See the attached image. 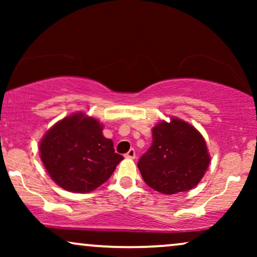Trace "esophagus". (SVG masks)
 <instances>
[{
    "label": "esophagus",
    "mask_w": 257,
    "mask_h": 257,
    "mask_svg": "<svg viewBox=\"0 0 257 257\" xmlns=\"http://www.w3.org/2000/svg\"><path fill=\"white\" fill-rule=\"evenodd\" d=\"M125 158H127V159H135V158H136V151L131 149L127 153L125 154Z\"/></svg>",
    "instance_id": "esophagus-1"
}]
</instances>
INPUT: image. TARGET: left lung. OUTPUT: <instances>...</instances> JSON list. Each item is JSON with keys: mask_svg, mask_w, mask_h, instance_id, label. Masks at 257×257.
I'll return each instance as SVG.
<instances>
[{"mask_svg": "<svg viewBox=\"0 0 257 257\" xmlns=\"http://www.w3.org/2000/svg\"><path fill=\"white\" fill-rule=\"evenodd\" d=\"M152 145L138 161L144 181L163 194H177L195 187L210 158L198 130L178 118L160 121L152 130Z\"/></svg>", "mask_w": 257, "mask_h": 257, "instance_id": "1", "label": "left lung"}]
</instances>
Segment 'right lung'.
<instances>
[{"label":"right lung","instance_id":"add662e5","mask_svg":"<svg viewBox=\"0 0 257 257\" xmlns=\"http://www.w3.org/2000/svg\"><path fill=\"white\" fill-rule=\"evenodd\" d=\"M41 159L52 180L65 191L89 193L108 180L124 159L103 136L97 119L79 112L55 124L40 144Z\"/></svg>","mask_w":257,"mask_h":257}]
</instances>
